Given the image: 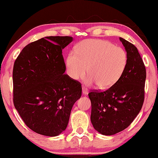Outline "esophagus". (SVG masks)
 I'll return each instance as SVG.
<instances>
[{
	"label": "esophagus",
	"mask_w": 158,
	"mask_h": 158,
	"mask_svg": "<svg viewBox=\"0 0 158 158\" xmlns=\"http://www.w3.org/2000/svg\"><path fill=\"white\" fill-rule=\"evenodd\" d=\"M88 89H85V87H83L82 88V93L84 95H86V94H88Z\"/></svg>",
	"instance_id": "esophagus-1"
}]
</instances>
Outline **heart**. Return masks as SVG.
I'll return each mask as SVG.
<instances>
[{"mask_svg":"<svg viewBox=\"0 0 158 158\" xmlns=\"http://www.w3.org/2000/svg\"><path fill=\"white\" fill-rule=\"evenodd\" d=\"M69 76L74 80L89 75L85 84H98L101 89H109L118 81L126 68L127 54L123 48L107 40L88 39L82 41L66 58Z\"/></svg>","mask_w":158,"mask_h":158,"instance_id":"1","label":"heart"}]
</instances>
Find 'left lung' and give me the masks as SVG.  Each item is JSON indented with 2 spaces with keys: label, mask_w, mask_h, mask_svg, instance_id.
I'll use <instances>...</instances> for the list:
<instances>
[{
  "label": "left lung",
  "mask_w": 158,
  "mask_h": 158,
  "mask_svg": "<svg viewBox=\"0 0 158 158\" xmlns=\"http://www.w3.org/2000/svg\"><path fill=\"white\" fill-rule=\"evenodd\" d=\"M127 54V63L118 81L105 91L89 93L93 127L103 135L121 132L132 123L144 100L146 68L135 45L119 37Z\"/></svg>",
  "instance_id": "8db88e82"
}]
</instances>
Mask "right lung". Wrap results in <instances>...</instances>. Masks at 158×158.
<instances>
[{
	"label": "right lung",
	"mask_w": 158,
	"mask_h": 158,
	"mask_svg": "<svg viewBox=\"0 0 158 158\" xmlns=\"http://www.w3.org/2000/svg\"><path fill=\"white\" fill-rule=\"evenodd\" d=\"M69 36H49L28 44L13 68V102L25 124L40 135L56 137L68 126L81 84L65 72L62 50Z\"/></svg>",
	"instance_id": "add662e5"
}]
</instances>
